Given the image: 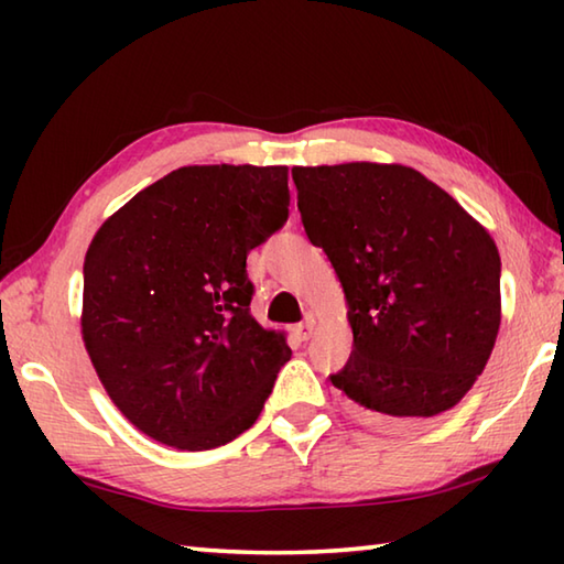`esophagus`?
I'll list each match as a JSON object with an SVG mask.
<instances>
[{
	"label": "esophagus",
	"mask_w": 564,
	"mask_h": 564,
	"mask_svg": "<svg viewBox=\"0 0 564 564\" xmlns=\"http://www.w3.org/2000/svg\"><path fill=\"white\" fill-rule=\"evenodd\" d=\"M313 328H316V323H313V318H308L305 323H299V326H295V336H299V340H308L313 336Z\"/></svg>",
	"instance_id": "obj_1"
}]
</instances>
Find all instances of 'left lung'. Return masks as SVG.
<instances>
[{"mask_svg":"<svg viewBox=\"0 0 564 564\" xmlns=\"http://www.w3.org/2000/svg\"><path fill=\"white\" fill-rule=\"evenodd\" d=\"M299 212L348 301L352 350L330 383L386 425L463 400L500 328V253L441 186L400 164L295 166Z\"/></svg>","mask_w":564,"mask_h":564,"instance_id":"1","label":"left lung"}]
</instances>
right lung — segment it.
<instances>
[{
  "label": "right lung",
  "mask_w": 564,
  "mask_h": 564,
  "mask_svg": "<svg viewBox=\"0 0 564 564\" xmlns=\"http://www.w3.org/2000/svg\"><path fill=\"white\" fill-rule=\"evenodd\" d=\"M289 202L285 166H184L94 236L84 346L141 433L212 451L261 415L291 348L251 316L246 256L289 221Z\"/></svg>",
  "instance_id": "1"
}]
</instances>
